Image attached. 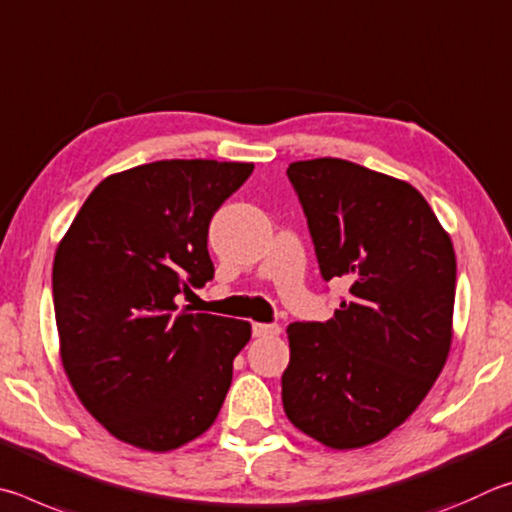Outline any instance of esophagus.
Here are the masks:
<instances>
[{
    "label": "esophagus",
    "instance_id": "obj_1",
    "mask_svg": "<svg viewBox=\"0 0 512 512\" xmlns=\"http://www.w3.org/2000/svg\"><path fill=\"white\" fill-rule=\"evenodd\" d=\"M281 333V326L279 324H254L251 326V335L254 337H276Z\"/></svg>",
    "mask_w": 512,
    "mask_h": 512
}]
</instances>
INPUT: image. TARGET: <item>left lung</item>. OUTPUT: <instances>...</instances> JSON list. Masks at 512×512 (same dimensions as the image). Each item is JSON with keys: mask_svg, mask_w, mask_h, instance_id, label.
<instances>
[{"mask_svg": "<svg viewBox=\"0 0 512 512\" xmlns=\"http://www.w3.org/2000/svg\"><path fill=\"white\" fill-rule=\"evenodd\" d=\"M321 279L348 283L335 317L288 328L281 380L294 427L355 450L414 414L452 344L456 256L414 186L344 159L294 161Z\"/></svg>", "mask_w": 512, "mask_h": 512, "instance_id": "left-lung-1", "label": "left lung"}]
</instances>
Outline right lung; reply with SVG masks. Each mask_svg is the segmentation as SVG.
<instances>
[{
	"label": "right lung",
	"instance_id": "1",
	"mask_svg": "<svg viewBox=\"0 0 512 512\" xmlns=\"http://www.w3.org/2000/svg\"><path fill=\"white\" fill-rule=\"evenodd\" d=\"M254 164L168 159L105 177L53 258L62 366L123 443L168 452L213 425L247 321L179 310L213 279L209 224Z\"/></svg>",
	"mask_w": 512,
	"mask_h": 512
}]
</instances>
